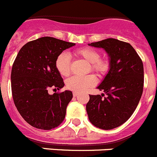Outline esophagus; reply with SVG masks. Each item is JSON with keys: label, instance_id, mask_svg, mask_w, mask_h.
I'll list each match as a JSON object with an SVG mask.
<instances>
[{"label": "esophagus", "instance_id": "1", "mask_svg": "<svg viewBox=\"0 0 157 157\" xmlns=\"http://www.w3.org/2000/svg\"><path fill=\"white\" fill-rule=\"evenodd\" d=\"M78 96V93H75V92L73 93V96H74V97H76V96Z\"/></svg>", "mask_w": 157, "mask_h": 157}]
</instances>
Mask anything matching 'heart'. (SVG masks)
Listing matches in <instances>:
<instances>
[{
  "instance_id": "obj_1",
  "label": "heart",
  "mask_w": 157,
  "mask_h": 157,
  "mask_svg": "<svg viewBox=\"0 0 157 157\" xmlns=\"http://www.w3.org/2000/svg\"><path fill=\"white\" fill-rule=\"evenodd\" d=\"M76 54L91 64V70L96 74L103 75L108 71L109 63L106 60L100 59V54L93 48L86 47L78 50ZM55 66L58 72L62 76H67L71 72V57L68 53L63 52L57 56ZM96 78L92 75L86 76H72L67 80L66 86L75 93L86 91L96 84Z\"/></svg>"
}]
</instances>
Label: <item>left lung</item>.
I'll return each instance as SVG.
<instances>
[{
    "mask_svg": "<svg viewBox=\"0 0 157 157\" xmlns=\"http://www.w3.org/2000/svg\"><path fill=\"white\" fill-rule=\"evenodd\" d=\"M109 57V70L97 89L107 95H90L86 111L96 128L110 130L127 121L137 107L143 91V64L128 43L113 38L91 43Z\"/></svg>",
    "mask_w": 157,
    "mask_h": 157,
    "instance_id": "obj_1",
    "label": "left lung"
}]
</instances>
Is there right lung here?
<instances>
[{
  "instance_id": "add662e5",
  "label": "right lung",
  "mask_w": 157,
  "mask_h": 157,
  "mask_svg": "<svg viewBox=\"0 0 157 157\" xmlns=\"http://www.w3.org/2000/svg\"><path fill=\"white\" fill-rule=\"evenodd\" d=\"M75 45L54 37H41L27 43L17 54L11 75L13 100L21 117L33 127L50 130L64 121L72 93L65 90L50 95L48 90L64 87L56 59Z\"/></svg>"
}]
</instances>
